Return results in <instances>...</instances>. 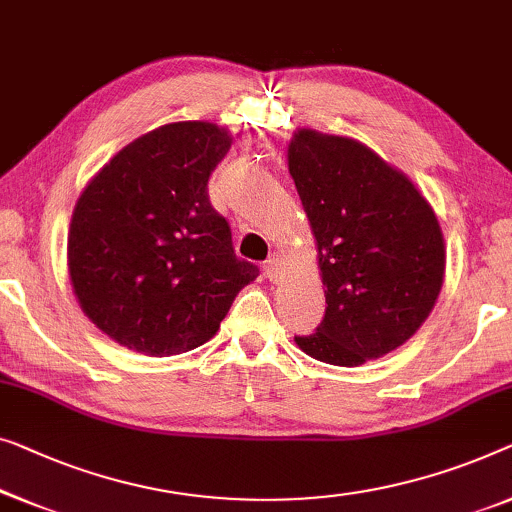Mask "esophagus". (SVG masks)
<instances>
[{
  "instance_id": "esophagus-1",
  "label": "esophagus",
  "mask_w": 512,
  "mask_h": 512,
  "mask_svg": "<svg viewBox=\"0 0 512 512\" xmlns=\"http://www.w3.org/2000/svg\"><path fill=\"white\" fill-rule=\"evenodd\" d=\"M263 270H265V274H268L270 281H279L281 279V270H284V263H281L277 256H270L268 261H265Z\"/></svg>"
}]
</instances>
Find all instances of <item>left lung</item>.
Wrapping results in <instances>:
<instances>
[{"mask_svg":"<svg viewBox=\"0 0 512 512\" xmlns=\"http://www.w3.org/2000/svg\"><path fill=\"white\" fill-rule=\"evenodd\" d=\"M288 170L316 238L325 316L295 337L311 358L358 367L416 335L439 298V219L402 170L353 138L300 129Z\"/></svg>","mask_w":512,"mask_h":512,"instance_id":"left-lung-1","label":"left lung"}]
</instances>
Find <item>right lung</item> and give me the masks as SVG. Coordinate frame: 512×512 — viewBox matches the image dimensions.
<instances>
[{
    "instance_id": "1",
    "label": "right lung",
    "mask_w": 512,
    "mask_h": 512,
    "mask_svg": "<svg viewBox=\"0 0 512 512\" xmlns=\"http://www.w3.org/2000/svg\"><path fill=\"white\" fill-rule=\"evenodd\" d=\"M231 133L164 124L92 177L71 217L69 277L85 316L117 344L164 358L217 335L235 295L258 277L235 256L207 180Z\"/></svg>"
}]
</instances>
